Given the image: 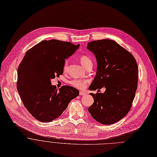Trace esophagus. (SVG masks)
Returning a JSON list of instances; mask_svg holds the SVG:
<instances>
[{
	"instance_id": "1",
	"label": "esophagus",
	"mask_w": 157,
	"mask_h": 157,
	"mask_svg": "<svg viewBox=\"0 0 157 157\" xmlns=\"http://www.w3.org/2000/svg\"><path fill=\"white\" fill-rule=\"evenodd\" d=\"M79 94H80V95H82V96L86 95V93L85 91H80Z\"/></svg>"
}]
</instances>
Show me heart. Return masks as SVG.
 <instances>
[{"label":"heart","instance_id":"heart-1","mask_svg":"<svg viewBox=\"0 0 157 157\" xmlns=\"http://www.w3.org/2000/svg\"><path fill=\"white\" fill-rule=\"evenodd\" d=\"M79 60H80L81 64L85 69L89 66H92V65H93L92 60L88 56L82 55L80 57ZM67 66H68V60H66L64 62V71L67 70ZM87 82H88V81L86 80H84V79H74L70 82V83H71V85H72V86H74L77 88L82 89L85 86Z\"/></svg>","mask_w":157,"mask_h":157}]
</instances>
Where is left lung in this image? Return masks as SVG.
Instances as JSON below:
<instances>
[{
    "label": "left lung",
    "mask_w": 157,
    "mask_h": 157,
    "mask_svg": "<svg viewBox=\"0 0 157 157\" xmlns=\"http://www.w3.org/2000/svg\"><path fill=\"white\" fill-rule=\"evenodd\" d=\"M86 48L95 56L96 75L90 90L106 88L103 93H90L94 102L88 110L98 122L110 125L119 121L131 109L138 83V66L134 57L110 40L90 42Z\"/></svg>",
    "instance_id": "obj_1"
}]
</instances>
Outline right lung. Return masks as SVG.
Segmentation results:
<instances>
[{
	"label": "right lung",
	"mask_w": 157,
	"mask_h": 157,
	"mask_svg": "<svg viewBox=\"0 0 157 157\" xmlns=\"http://www.w3.org/2000/svg\"><path fill=\"white\" fill-rule=\"evenodd\" d=\"M80 44L57 40H44L29 49L17 71V90L26 109L37 120L49 122L57 119L79 95L77 89L62 86L59 90L51 80L63 74L65 59Z\"/></svg>",
	"instance_id": "right-lung-1"
}]
</instances>
